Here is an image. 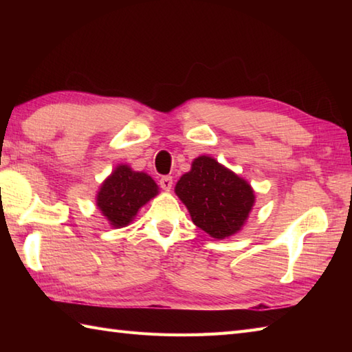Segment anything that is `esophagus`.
I'll list each match as a JSON object with an SVG mask.
<instances>
[{"instance_id": "obj_1", "label": "esophagus", "mask_w": 352, "mask_h": 352, "mask_svg": "<svg viewBox=\"0 0 352 352\" xmlns=\"http://www.w3.org/2000/svg\"><path fill=\"white\" fill-rule=\"evenodd\" d=\"M160 188L163 190H170L172 189V177L170 175H163L160 178Z\"/></svg>"}]
</instances>
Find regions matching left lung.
<instances>
[{
	"mask_svg": "<svg viewBox=\"0 0 352 352\" xmlns=\"http://www.w3.org/2000/svg\"><path fill=\"white\" fill-rule=\"evenodd\" d=\"M195 226L214 239L237 233L254 204L251 186L212 157L201 155L175 186Z\"/></svg>",
	"mask_w": 352,
	"mask_h": 352,
	"instance_id": "1",
	"label": "left lung"
}]
</instances>
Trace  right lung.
Masks as SVG:
<instances>
[{
  "instance_id": "obj_1",
  "label": "right lung",
  "mask_w": 352,
  "mask_h": 352,
  "mask_svg": "<svg viewBox=\"0 0 352 352\" xmlns=\"http://www.w3.org/2000/svg\"><path fill=\"white\" fill-rule=\"evenodd\" d=\"M151 177L122 164L102 183L96 204L111 226L125 227L139 208L159 193Z\"/></svg>"
}]
</instances>
